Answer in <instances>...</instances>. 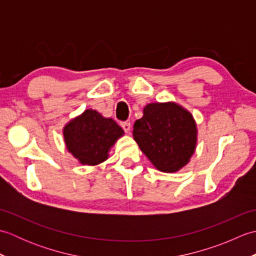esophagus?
Masks as SVG:
<instances>
[{"instance_id":"obj_1","label":"esophagus","mask_w":256,"mask_h":256,"mask_svg":"<svg viewBox=\"0 0 256 256\" xmlns=\"http://www.w3.org/2000/svg\"><path fill=\"white\" fill-rule=\"evenodd\" d=\"M121 126L125 131V133H130V131H131V128H132L131 123H130V122H122Z\"/></svg>"}]
</instances>
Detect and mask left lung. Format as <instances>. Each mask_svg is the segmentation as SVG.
Here are the masks:
<instances>
[{"label":"left lung","instance_id":"obj_1","mask_svg":"<svg viewBox=\"0 0 256 256\" xmlns=\"http://www.w3.org/2000/svg\"><path fill=\"white\" fill-rule=\"evenodd\" d=\"M133 136L157 170L175 172L194 153L197 125L192 113L175 102L148 103L134 123Z\"/></svg>","mask_w":256,"mask_h":256}]
</instances>
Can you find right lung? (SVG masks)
I'll return each instance as SVG.
<instances>
[{
    "mask_svg": "<svg viewBox=\"0 0 256 256\" xmlns=\"http://www.w3.org/2000/svg\"><path fill=\"white\" fill-rule=\"evenodd\" d=\"M124 134L112 118L88 108L64 128V138L69 153L82 165H99L108 160V152Z\"/></svg>",
    "mask_w": 256,
    "mask_h": 256,
    "instance_id": "right-lung-1",
    "label": "right lung"
}]
</instances>
